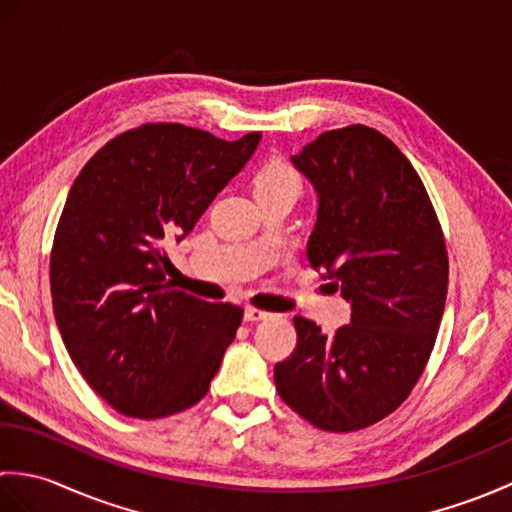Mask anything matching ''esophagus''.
<instances>
[{
    "label": "esophagus",
    "mask_w": 512,
    "mask_h": 512,
    "mask_svg": "<svg viewBox=\"0 0 512 512\" xmlns=\"http://www.w3.org/2000/svg\"><path fill=\"white\" fill-rule=\"evenodd\" d=\"M270 314L268 312H264V310H257V308H246L244 310V321H264V319H268Z\"/></svg>",
    "instance_id": "1"
}]
</instances>
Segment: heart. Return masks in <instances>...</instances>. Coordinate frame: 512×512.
Returning <instances> with one entry per match:
<instances>
[{"instance_id": "b5f03b06", "label": "heart", "mask_w": 512, "mask_h": 512, "mask_svg": "<svg viewBox=\"0 0 512 512\" xmlns=\"http://www.w3.org/2000/svg\"><path fill=\"white\" fill-rule=\"evenodd\" d=\"M257 191H266V189H297L301 191V180L297 176V171L288 167L286 162H273L268 165L262 173H259L255 180Z\"/></svg>"}]
</instances>
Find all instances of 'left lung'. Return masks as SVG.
Masks as SVG:
<instances>
[{
    "label": "left lung",
    "instance_id": "left-lung-1",
    "mask_svg": "<svg viewBox=\"0 0 512 512\" xmlns=\"http://www.w3.org/2000/svg\"><path fill=\"white\" fill-rule=\"evenodd\" d=\"M317 191L308 262L352 306L334 336L295 317L275 365L279 396L323 431H358L396 411L436 343L449 281L442 228L405 154L372 127L332 129L292 156Z\"/></svg>",
    "mask_w": 512,
    "mask_h": 512
}]
</instances>
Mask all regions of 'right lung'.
<instances>
[{
    "label": "right lung",
    "instance_id": "right-lung-1",
    "mask_svg": "<svg viewBox=\"0 0 512 512\" xmlns=\"http://www.w3.org/2000/svg\"><path fill=\"white\" fill-rule=\"evenodd\" d=\"M259 140L143 125L74 180L50 257L54 319L74 365L118 413L165 418L209 391L244 312L173 288L165 246L193 231Z\"/></svg>",
    "mask_w": 512,
    "mask_h": 512
}]
</instances>
